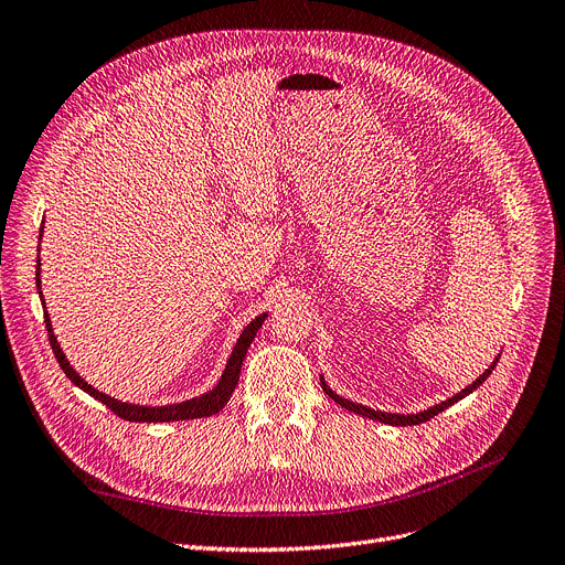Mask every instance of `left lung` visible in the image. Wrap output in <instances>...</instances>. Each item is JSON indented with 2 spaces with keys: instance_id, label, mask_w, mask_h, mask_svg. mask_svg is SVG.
<instances>
[{
  "instance_id": "left-lung-1",
  "label": "left lung",
  "mask_w": 565,
  "mask_h": 565,
  "mask_svg": "<svg viewBox=\"0 0 565 565\" xmlns=\"http://www.w3.org/2000/svg\"><path fill=\"white\" fill-rule=\"evenodd\" d=\"M499 359H501V354H499V356L492 361V365H490L486 372H482L476 382H471L467 388H462L460 393H455L452 397H448V399L439 402V405L429 407V409H423V412H418V414H391V412H380V409H370V407L356 405V402L347 399V397L338 395L335 391H331V388H329V384L324 382V377H321V388H324V393H327L333 402H338L340 407H344L347 412H354V414H359V416H365V418H372V420H380V423H386V425H418V423H425V420H429L433 416L441 414L444 409L452 407L455 402H460V399H462V397H467L469 393H473L482 382H486V380L490 377L492 370H494V367H497V363H499Z\"/></svg>"
}]
</instances>
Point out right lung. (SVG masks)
I'll use <instances>...</instances> for the list:
<instances>
[{"label": "right lung", "instance_id": "obj_1", "mask_svg": "<svg viewBox=\"0 0 565 565\" xmlns=\"http://www.w3.org/2000/svg\"><path fill=\"white\" fill-rule=\"evenodd\" d=\"M41 236H43V225H41V232H39V244H41ZM39 253H41V248H39ZM36 287H39L41 303H43V308H45L43 291H41V257H39V264H36ZM43 315H45V329H47V335H50V347H52V352H55V359L60 361V365H62L66 377H68L77 388H83L85 393H89L92 397H96L98 402H103L105 407H110L119 418L130 420V423H170V420L174 423V420H193V418H206V416L218 414V412L227 405V399L232 397V393H234V388H236V384H238L241 365H244L248 347H250V342L255 340L259 327L264 324V319L268 317L266 312H262L259 317H255V319L250 321V324H248L244 331H241V335H238V340H236V344H234V349H232V354H230V359H227V365H225V370H223V374H221V380H218V384L213 386L211 391H206V393H202V395H198V397H191V399L177 402V405L151 407V405H132V402H121V399H117V397H113V395H107V393L94 388L89 382H85L83 377H79V374L75 372V367L68 363L62 344L57 342L55 331H52V321H50L47 310H43Z\"/></svg>", "mask_w": 565, "mask_h": 565}]
</instances>
